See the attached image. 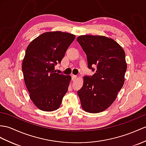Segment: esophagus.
Listing matches in <instances>:
<instances>
[{
	"instance_id": "esophagus-1",
	"label": "esophagus",
	"mask_w": 146,
	"mask_h": 146,
	"mask_svg": "<svg viewBox=\"0 0 146 146\" xmlns=\"http://www.w3.org/2000/svg\"><path fill=\"white\" fill-rule=\"evenodd\" d=\"M72 80H75L77 79V76L76 75H74V74H72Z\"/></svg>"
}]
</instances>
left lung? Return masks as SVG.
Instances as JSON below:
<instances>
[{
  "instance_id": "8db88e82",
  "label": "left lung",
  "mask_w": 146,
  "mask_h": 146,
  "mask_svg": "<svg viewBox=\"0 0 146 146\" xmlns=\"http://www.w3.org/2000/svg\"><path fill=\"white\" fill-rule=\"evenodd\" d=\"M77 41L87 56L88 68L96 72L84 78L83 86L77 94L85 111H104L116 99L123 86L127 69L125 52L113 40L104 36L83 35Z\"/></svg>"
}]
</instances>
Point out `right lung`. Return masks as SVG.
<instances>
[{"label":"right lung","mask_w":146,"mask_h":146,"mask_svg":"<svg viewBox=\"0 0 146 146\" xmlns=\"http://www.w3.org/2000/svg\"><path fill=\"white\" fill-rule=\"evenodd\" d=\"M76 36L61 31L47 32L32 41L22 62L25 83L33 104L42 111L59 108L68 90L70 76L55 72Z\"/></svg>","instance_id":"right-lung-1"}]
</instances>
